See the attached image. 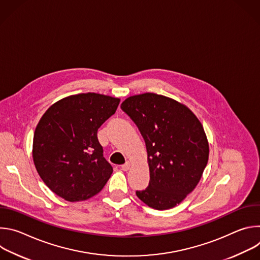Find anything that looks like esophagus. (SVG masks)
Segmentation results:
<instances>
[{
	"instance_id": "34e87169",
	"label": "esophagus",
	"mask_w": 260,
	"mask_h": 260,
	"mask_svg": "<svg viewBox=\"0 0 260 260\" xmlns=\"http://www.w3.org/2000/svg\"><path fill=\"white\" fill-rule=\"evenodd\" d=\"M131 166H132L131 161H126L124 165H122V166H121V169H122L123 171H128V170H129V168H131Z\"/></svg>"
}]
</instances>
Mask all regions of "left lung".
Segmentation results:
<instances>
[{
	"instance_id": "8db88e82",
	"label": "left lung",
	"mask_w": 260,
	"mask_h": 260,
	"mask_svg": "<svg viewBox=\"0 0 260 260\" xmlns=\"http://www.w3.org/2000/svg\"><path fill=\"white\" fill-rule=\"evenodd\" d=\"M121 109L137 124L147 149L149 186L137 197L155 210L174 208L193 191L208 164L203 124L188 107L152 92L125 99Z\"/></svg>"
}]
</instances>
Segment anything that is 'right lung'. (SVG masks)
Instances as JSON below:
<instances>
[{"mask_svg":"<svg viewBox=\"0 0 260 260\" xmlns=\"http://www.w3.org/2000/svg\"><path fill=\"white\" fill-rule=\"evenodd\" d=\"M120 99L87 92L50 106L37 124L32 159L43 182L68 202L99 193L113 172L103 156L99 127L112 116Z\"/></svg>","mask_w":260,"mask_h":260,"instance_id":"right-lung-1","label":"right lung"}]
</instances>
